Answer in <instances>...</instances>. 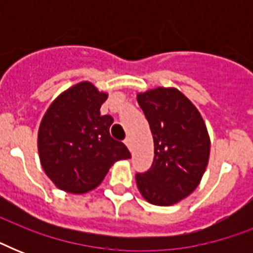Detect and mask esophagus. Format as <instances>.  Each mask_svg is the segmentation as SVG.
<instances>
[{
    "instance_id": "esophagus-1",
    "label": "esophagus",
    "mask_w": 253,
    "mask_h": 253,
    "mask_svg": "<svg viewBox=\"0 0 253 253\" xmlns=\"http://www.w3.org/2000/svg\"><path fill=\"white\" fill-rule=\"evenodd\" d=\"M125 144H126V146L128 147V150L132 151V140H131V138H126V139H125Z\"/></svg>"
}]
</instances>
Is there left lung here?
<instances>
[{
  "label": "left lung",
  "instance_id": "1",
  "mask_svg": "<svg viewBox=\"0 0 253 253\" xmlns=\"http://www.w3.org/2000/svg\"><path fill=\"white\" fill-rule=\"evenodd\" d=\"M138 102L155 144L151 168L135 176L139 192L152 205L177 204L198 186L208 167L210 139L204 119L174 87L140 93Z\"/></svg>",
  "mask_w": 253,
  "mask_h": 253
}]
</instances>
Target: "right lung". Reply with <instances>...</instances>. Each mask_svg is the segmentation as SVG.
<instances>
[{"label": "right lung", "instance_id": "right-lung-1", "mask_svg": "<svg viewBox=\"0 0 253 253\" xmlns=\"http://www.w3.org/2000/svg\"><path fill=\"white\" fill-rule=\"evenodd\" d=\"M107 98L84 81L60 94L45 111L38 150L45 174L57 188L81 194L98 186L115 162L130 159L122 142L111 138V115H101Z\"/></svg>", "mask_w": 253, "mask_h": 253}]
</instances>
